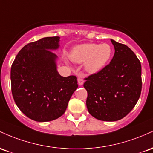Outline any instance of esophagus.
Returning a JSON list of instances; mask_svg holds the SVG:
<instances>
[{
	"label": "esophagus",
	"instance_id": "obj_1",
	"mask_svg": "<svg viewBox=\"0 0 153 153\" xmlns=\"http://www.w3.org/2000/svg\"><path fill=\"white\" fill-rule=\"evenodd\" d=\"M77 80H78L79 85H82L84 84V82H85V80L83 79V78H82V77H79V78L77 79Z\"/></svg>",
	"mask_w": 153,
	"mask_h": 153
}]
</instances>
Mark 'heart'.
<instances>
[{
	"instance_id": "1",
	"label": "heart",
	"mask_w": 153,
	"mask_h": 153,
	"mask_svg": "<svg viewBox=\"0 0 153 153\" xmlns=\"http://www.w3.org/2000/svg\"><path fill=\"white\" fill-rule=\"evenodd\" d=\"M113 54L111 46L108 43H84L71 49L69 58L76 63H85V69L89 74H95L102 69Z\"/></svg>"
}]
</instances>
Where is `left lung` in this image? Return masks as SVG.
I'll return each mask as SVG.
<instances>
[{
    "label": "left lung",
    "mask_w": 153,
    "mask_h": 153,
    "mask_svg": "<svg viewBox=\"0 0 153 153\" xmlns=\"http://www.w3.org/2000/svg\"><path fill=\"white\" fill-rule=\"evenodd\" d=\"M115 53L109 64L85 78L87 108L100 121H115L127 115L137 104L142 90L140 60L128 46L111 39Z\"/></svg>",
    "instance_id": "1"
}]
</instances>
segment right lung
I'll return each mask as SVG.
<instances>
[{
    "instance_id": "right-lung-1",
    "label": "right lung",
    "mask_w": 153,
    "mask_h": 153,
    "mask_svg": "<svg viewBox=\"0 0 153 153\" xmlns=\"http://www.w3.org/2000/svg\"><path fill=\"white\" fill-rule=\"evenodd\" d=\"M59 37H44L24 46L11 69L13 100L25 116L36 121H50L66 111L78 87L76 76L63 77L56 70Z\"/></svg>"
}]
</instances>
